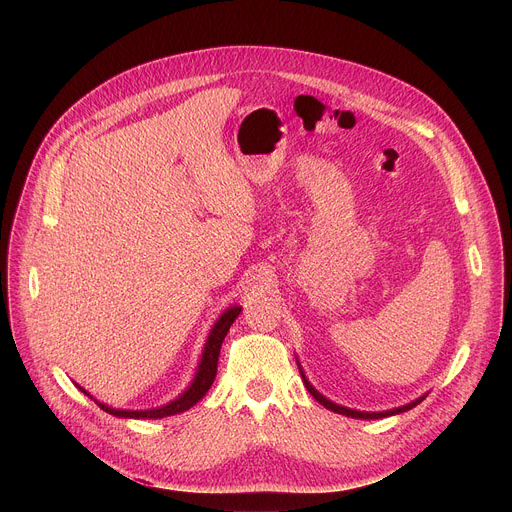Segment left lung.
Listing matches in <instances>:
<instances>
[{
    "label": "left lung",
    "mask_w": 512,
    "mask_h": 512,
    "mask_svg": "<svg viewBox=\"0 0 512 512\" xmlns=\"http://www.w3.org/2000/svg\"><path fill=\"white\" fill-rule=\"evenodd\" d=\"M302 379H304V383H306V389L312 393V397L318 401V403H322L326 409H330V411H334V413H340V415H346V417H356V419H381V417H389V415H395V413H403V411H407V409H411V407H415L417 403H421L423 401V397L421 399H417V401H413V403H409V405H405V407H399V409H391V411H385V413H364V411H352V409H346V407H340V405H336V403H332V401H328L326 397H322L308 381H306V377H304V373H302Z\"/></svg>",
    "instance_id": "1"
}]
</instances>
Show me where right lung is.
<instances>
[{
	"mask_svg": "<svg viewBox=\"0 0 512 512\" xmlns=\"http://www.w3.org/2000/svg\"><path fill=\"white\" fill-rule=\"evenodd\" d=\"M241 314V308L235 306L231 310H227L221 318H218V322L214 324L208 340H206V346H204V352H202V358H200V367H198V373L194 377V383L190 385V389L178 397L176 401L164 405V407H158V409H150V411H121V409H111L103 403L97 401V405L115 415V417H131V419H160V417H168V415H176V413H182L186 409H190L192 405H196L204 395L206 391L210 389L214 377H216V367H218V354H221V346H223V340L229 332V328L233 326V322L237 320V316ZM81 389V387H79ZM85 395H89L85 389H81ZM91 397V395H89Z\"/></svg>",
	"mask_w": 512,
	"mask_h": 512,
	"instance_id": "right-lung-1",
	"label": "right lung"
}]
</instances>
